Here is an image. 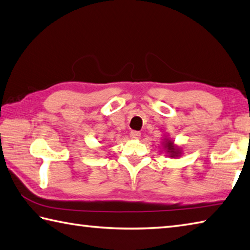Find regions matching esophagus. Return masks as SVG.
<instances>
[{"label": "esophagus", "instance_id": "obj_1", "mask_svg": "<svg viewBox=\"0 0 250 250\" xmlns=\"http://www.w3.org/2000/svg\"><path fill=\"white\" fill-rule=\"evenodd\" d=\"M130 137L133 139H139L140 138V133L137 130H131L130 131Z\"/></svg>", "mask_w": 250, "mask_h": 250}]
</instances>
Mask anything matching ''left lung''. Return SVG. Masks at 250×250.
Listing matches in <instances>:
<instances>
[{
    "mask_svg": "<svg viewBox=\"0 0 250 250\" xmlns=\"http://www.w3.org/2000/svg\"><path fill=\"white\" fill-rule=\"evenodd\" d=\"M163 149L166 150L167 153L168 154V157L171 158H177L180 157L181 153H182V149L180 147H177V146L174 145V141L171 140L169 138L166 137L163 140Z\"/></svg>",
    "mask_w": 250,
    "mask_h": 250,
    "instance_id": "8db88e82",
    "label": "left lung"
}]
</instances>
